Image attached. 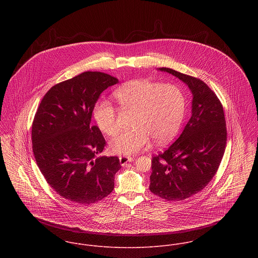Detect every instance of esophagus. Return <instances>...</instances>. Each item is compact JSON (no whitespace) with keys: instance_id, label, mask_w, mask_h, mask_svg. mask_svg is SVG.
I'll list each match as a JSON object with an SVG mask.
<instances>
[{"instance_id":"34e87169","label":"esophagus","mask_w":258,"mask_h":258,"mask_svg":"<svg viewBox=\"0 0 258 258\" xmlns=\"http://www.w3.org/2000/svg\"><path fill=\"white\" fill-rule=\"evenodd\" d=\"M133 161V158L132 157H125V156H122L119 158V162H120V165L121 166H126L127 163L129 162H132Z\"/></svg>"}]
</instances>
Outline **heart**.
I'll return each instance as SVG.
<instances>
[{"instance_id": "heart-1", "label": "heart", "mask_w": 258, "mask_h": 258, "mask_svg": "<svg viewBox=\"0 0 258 258\" xmlns=\"http://www.w3.org/2000/svg\"><path fill=\"white\" fill-rule=\"evenodd\" d=\"M114 97L123 110L134 111V128L120 133L110 141L111 152L116 155H135L150 139L157 145H163L180 128L184 117V97L176 85L133 80L116 89ZM93 117L104 134L114 136L118 132L116 109L109 102H98L93 109Z\"/></svg>"}]
</instances>
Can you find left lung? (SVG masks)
Listing matches in <instances>:
<instances>
[{
	"label": "left lung",
	"instance_id": "left-lung-1",
	"mask_svg": "<svg viewBox=\"0 0 258 258\" xmlns=\"http://www.w3.org/2000/svg\"><path fill=\"white\" fill-rule=\"evenodd\" d=\"M182 80L191 92V115L180 137L152 159L150 190L167 201H183L209 184L226 145L223 108L215 92L201 79L162 68Z\"/></svg>",
	"mask_w": 258,
	"mask_h": 258
}]
</instances>
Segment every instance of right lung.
<instances>
[{"label":"right lung","mask_w":258,"mask_h":258,"mask_svg":"<svg viewBox=\"0 0 258 258\" xmlns=\"http://www.w3.org/2000/svg\"><path fill=\"white\" fill-rule=\"evenodd\" d=\"M118 79L86 72L52 86L37 108L33 127V152L37 166L60 197L89 205L107 197L120 170L117 157L100 156L105 140L91 124L101 93Z\"/></svg>","instance_id":"right-lung-1"}]
</instances>
